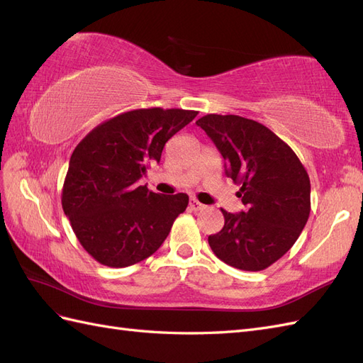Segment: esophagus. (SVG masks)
<instances>
[{
    "label": "esophagus",
    "instance_id": "34e87169",
    "mask_svg": "<svg viewBox=\"0 0 363 363\" xmlns=\"http://www.w3.org/2000/svg\"><path fill=\"white\" fill-rule=\"evenodd\" d=\"M189 207L192 208V211L199 212V211H203V208H204L206 206H204V204H201L200 201H196V200H191V201H189Z\"/></svg>",
    "mask_w": 363,
    "mask_h": 363
}]
</instances>
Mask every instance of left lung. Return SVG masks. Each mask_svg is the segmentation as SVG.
Instances as JSON below:
<instances>
[{
    "label": "left lung",
    "instance_id": "8db88e82",
    "mask_svg": "<svg viewBox=\"0 0 363 363\" xmlns=\"http://www.w3.org/2000/svg\"><path fill=\"white\" fill-rule=\"evenodd\" d=\"M225 160L245 211L228 213L208 236L218 259L244 271H262L291 250L309 219L311 180L292 148L257 121L206 115L195 123Z\"/></svg>",
    "mask_w": 363,
    "mask_h": 363
}]
</instances>
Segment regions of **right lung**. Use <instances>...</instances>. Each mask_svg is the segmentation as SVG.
Returning <instances> with one entry per match:
<instances>
[{"label":"right lung","mask_w":363,"mask_h":363,"mask_svg":"<svg viewBox=\"0 0 363 363\" xmlns=\"http://www.w3.org/2000/svg\"><path fill=\"white\" fill-rule=\"evenodd\" d=\"M196 115L183 108H138L104 121L75 147L62 207L82 247L101 265L125 268L150 257L186 211V194L160 195L138 182Z\"/></svg>","instance_id":"add662e5"}]
</instances>
